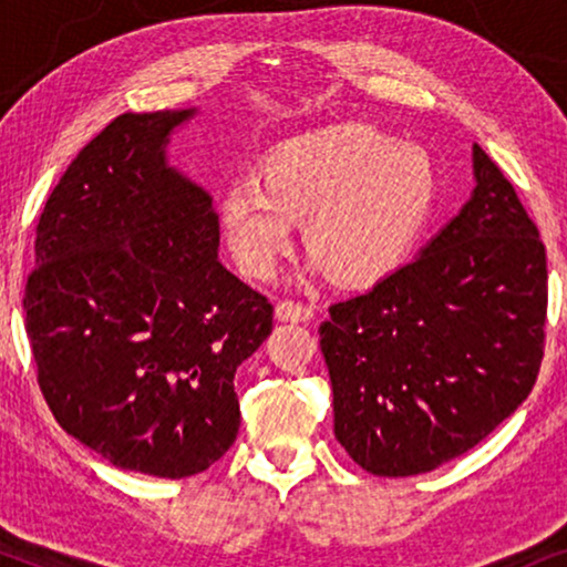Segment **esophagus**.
Instances as JSON below:
<instances>
[{"instance_id": "esophagus-1", "label": "esophagus", "mask_w": 567, "mask_h": 567, "mask_svg": "<svg viewBox=\"0 0 567 567\" xmlns=\"http://www.w3.org/2000/svg\"><path fill=\"white\" fill-rule=\"evenodd\" d=\"M315 317V309L309 305H299V301L284 299L276 305V320L278 322H307Z\"/></svg>"}]
</instances>
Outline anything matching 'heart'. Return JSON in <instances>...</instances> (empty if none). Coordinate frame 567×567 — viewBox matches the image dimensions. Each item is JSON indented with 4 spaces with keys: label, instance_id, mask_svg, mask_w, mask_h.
I'll return each instance as SVG.
<instances>
[{
    "label": "heart",
    "instance_id": "heart-1",
    "mask_svg": "<svg viewBox=\"0 0 567 567\" xmlns=\"http://www.w3.org/2000/svg\"><path fill=\"white\" fill-rule=\"evenodd\" d=\"M260 179L235 181L219 198L224 239L252 278L274 274L293 221H305L307 252L332 281H382L413 252L439 200L431 154L363 123L286 138L262 157Z\"/></svg>",
    "mask_w": 567,
    "mask_h": 567
}]
</instances>
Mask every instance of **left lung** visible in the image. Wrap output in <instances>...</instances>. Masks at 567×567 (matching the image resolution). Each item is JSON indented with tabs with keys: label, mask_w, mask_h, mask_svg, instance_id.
I'll return each mask as SVG.
<instances>
[{
	"label": "left lung",
	"mask_w": 567,
	"mask_h": 567,
	"mask_svg": "<svg viewBox=\"0 0 567 567\" xmlns=\"http://www.w3.org/2000/svg\"><path fill=\"white\" fill-rule=\"evenodd\" d=\"M470 200L408 266L330 307L320 348L336 439L371 475H423L529 398L547 260L514 185L472 144Z\"/></svg>",
	"instance_id": "8db88e82"
}]
</instances>
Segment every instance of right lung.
<instances>
[{"label": "right lung", "instance_id": "obj_1", "mask_svg": "<svg viewBox=\"0 0 567 567\" xmlns=\"http://www.w3.org/2000/svg\"><path fill=\"white\" fill-rule=\"evenodd\" d=\"M198 107L123 113L66 167L35 231L25 330L69 436L115 467L181 480L239 431L237 367L274 307L219 260V216L167 146Z\"/></svg>", "mask_w": 567, "mask_h": 567}]
</instances>
